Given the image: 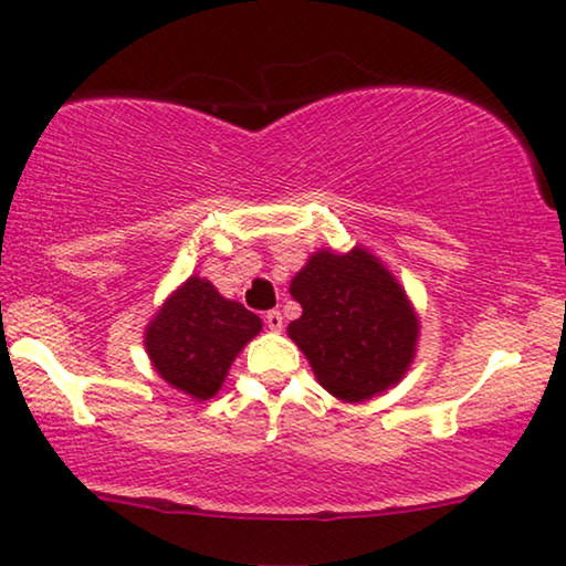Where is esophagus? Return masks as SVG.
<instances>
[{
    "label": "esophagus",
    "mask_w": 566,
    "mask_h": 566,
    "mask_svg": "<svg viewBox=\"0 0 566 566\" xmlns=\"http://www.w3.org/2000/svg\"><path fill=\"white\" fill-rule=\"evenodd\" d=\"M264 323L269 325V331H282V325H284L282 312L280 310H269L264 315Z\"/></svg>",
    "instance_id": "1"
}]
</instances>
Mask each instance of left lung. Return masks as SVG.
Here are the masks:
<instances>
[{
  "instance_id": "left-lung-1",
  "label": "left lung",
  "mask_w": 566,
  "mask_h": 566,
  "mask_svg": "<svg viewBox=\"0 0 566 566\" xmlns=\"http://www.w3.org/2000/svg\"><path fill=\"white\" fill-rule=\"evenodd\" d=\"M302 315L286 333L305 353L323 389L364 401L394 386L417 348V317L394 276L364 249L317 251L294 276Z\"/></svg>"
}]
</instances>
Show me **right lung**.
Segmentation results:
<instances>
[{"label": "right lung", "mask_w": 566, "mask_h": 566, "mask_svg": "<svg viewBox=\"0 0 566 566\" xmlns=\"http://www.w3.org/2000/svg\"><path fill=\"white\" fill-rule=\"evenodd\" d=\"M259 331L254 312L190 276L151 319L145 343L167 384L206 401L218 394L231 360Z\"/></svg>", "instance_id": "obj_1"}]
</instances>
